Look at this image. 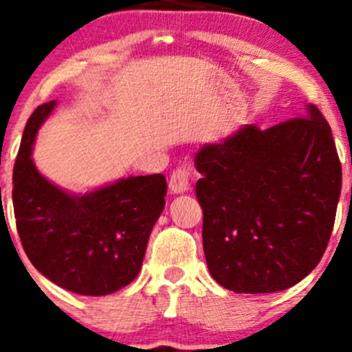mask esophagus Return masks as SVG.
<instances>
[{"label": "esophagus", "mask_w": 352, "mask_h": 352, "mask_svg": "<svg viewBox=\"0 0 352 352\" xmlns=\"http://www.w3.org/2000/svg\"><path fill=\"white\" fill-rule=\"evenodd\" d=\"M190 169L186 166L176 167L169 178V188L173 194H183L190 188Z\"/></svg>", "instance_id": "34e87169"}]
</instances>
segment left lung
I'll return each instance as SVG.
<instances>
[{
  "instance_id": "8db88e82",
  "label": "left lung",
  "mask_w": 352,
  "mask_h": 352,
  "mask_svg": "<svg viewBox=\"0 0 352 352\" xmlns=\"http://www.w3.org/2000/svg\"><path fill=\"white\" fill-rule=\"evenodd\" d=\"M211 276L234 292L292 287L316 268L333 231L342 166L316 105L272 129L248 125L195 155Z\"/></svg>"
}]
</instances>
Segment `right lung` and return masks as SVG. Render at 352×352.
I'll list each match as a JSON object with an SVG mask.
<instances>
[{
	"mask_svg": "<svg viewBox=\"0 0 352 352\" xmlns=\"http://www.w3.org/2000/svg\"><path fill=\"white\" fill-rule=\"evenodd\" d=\"M56 102L33 111L14 166V213L31 264L56 285L104 296L138 276L155 222L166 206L162 174L132 176L86 195H70L35 169L31 149Z\"/></svg>",
	"mask_w": 352,
	"mask_h": 352,
	"instance_id": "1",
	"label": "right lung"
}]
</instances>
